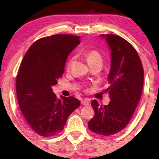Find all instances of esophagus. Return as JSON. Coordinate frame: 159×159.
<instances>
[{"label":"esophagus","instance_id":"obj_1","mask_svg":"<svg viewBox=\"0 0 159 159\" xmlns=\"http://www.w3.org/2000/svg\"><path fill=\"white\" fill-rule=\"evenodd\" d=\"M81 103L82 104V105H90V102H89L88 101H87V99H83V100H81Z\"/></svg>","mask_w":159,"mask_h":159}]
</instances>
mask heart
<instances>
[{
  "mask_svg": "<svg viewBox=\"0 0 159 159\" xmlns=\"http://www.w3.org/2000/svg\"><path fill=\"white\" fill-rule=\"evenodd\" d=\"M85 58H86V60H87V63H89V65L92 64V63H96V62L102 61L101 54H100L99 52H97L96 50L87 51V52L85 53ZM72 60L73 59L70 60V61H69V63L68 64L69 66H70L71 63H72Z\"/></svg>",
  "mask_w": 159,
  "mask_h": 159,
  "instance_id": "1",
  "label": "heart"
}]
</instances>
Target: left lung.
<instances>
[{
  "mask_svg": "<svg viewBox=\"0 0 159 159\" xmlns=\"http://www.w3.org/2000/svg\"><path fill=\"white\" fill-rule=\"evenodd\" d=\"M111 49V64L107 76L110 102L99 105L93 100L95 111L88 122L92 132L104 136L112 135L126 127L141 96L143 69L140 57L129 42L114 34H102Z\"/></svg>",
  "mask_w": 159,
  "mask_h": 159,
  "instance_id": "8db88e82",
  "label": "left lung"
}]
</instances>
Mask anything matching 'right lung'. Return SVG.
I'll return each mask as SVG.
<instances>
[{"label":"right lung","mask_w":159,"mask_h":159,"mask_svg":"<svg viewBox=\"0 0 159 159\" xmlns=\"http://www.w3.org/2000/svg\"><path fill=\"white\" fill-rule=\"evenodd\" d=\"M80 38L69 34L41 38L29 48L20 65L16 77L18 102L29 126L39 135L61 132L69 115L80 106L76 98H57L52 90Z\"/></svg>","instance_id":"1"}]
</instances>
